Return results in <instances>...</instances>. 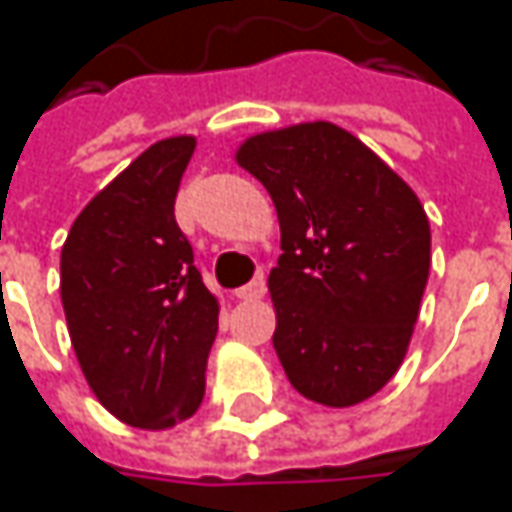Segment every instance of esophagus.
I'll list each match as a JSON object with an SVG mask.
<instances>
[{
  "label": "esophagus",
  "instance_id": "obj_1",
  "mask_svg": "<svg viewBox=\"0 0 512 512\" xmlns=\"http://www.w3.org/2000/svg\"><path fill=\"white\" fill-rule=\"evenodd\" d=\"M263 292H266V278H263V272H260L255 280H249L246 286H240L234 295H237L240 300H257V298H263Z\"/></svg>",
  "mask_w": 512,
  "mask_h": 512
}]
</instances>
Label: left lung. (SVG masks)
<instances>
[{"label": "left lung", "mask_w": 512, "mask_h": 512, "mask_svg": "<svg viewBox=\"0 0 512 512\" xmlns=\"http://www.w3.org/2000/svg\"><path fill=\"white\" fill-rule=\"evenodd\" d=\"M280 223L269 295L289 384L355 407L398 372L430 278V220L415 191L341 125L260 131L234 151Z\"/></svg>", "instance_id": "1"}]
</instances>
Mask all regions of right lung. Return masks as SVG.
<instances>
[{
    "mask_svg": "<svg viewBox=\"0 0 512 512\" xmlns=\"http://www.w3.org/2000/svg\"><path fill=\"white\" fill-rule=\"evenodd\" d=\"M197 140L168 137L79 212L59 257V295L82 375L128 427L168 430L206 392L220 303L174 220Z\"/></svg>",
    "mask_w": 512,
    "mask_h": 512,
    "instance_id": "add662e5",
    "label": "right lung"
}]
</instances>
